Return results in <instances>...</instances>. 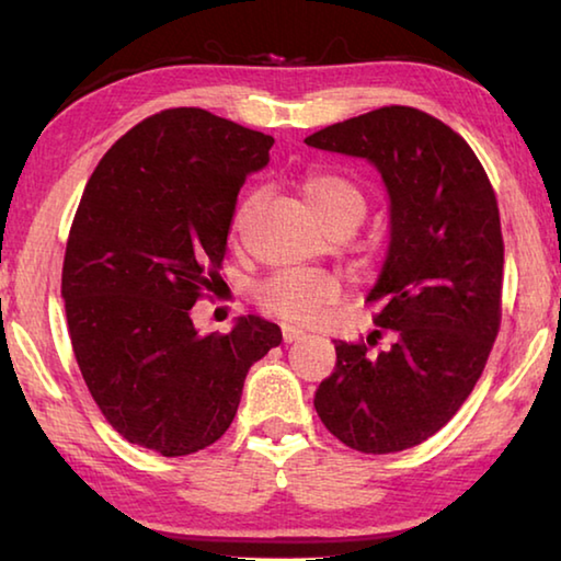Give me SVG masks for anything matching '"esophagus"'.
<instances>
[{
  "mask_svg": "<svg viewBox=\"0 0 561 561\" xmlns=\"http://www.w3.org/2000/svg\"><path fill=\"white\" fill-rule=\"evenodd\" d=\"M282 336H284V341H287V344H294V341L304 339V331H301V329H297V327L284 324V327H282Z\"/></svg>",
  "mask_w": 561,
  "mask_h": 561,
  "instance_id": "esophagus-1",
  "label": "esophagus"
}]
</instances>
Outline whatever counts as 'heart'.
Returning <instances> with one entry per match:
<instances>
[{"label": "heart", "instance_id": "b5f03b06", "mask_svg": "<svg viewBox=\"0 0 561 561\" xmlns=\"http://www.w3.org/2000/svg\"><path fill=\"white\" fill-rule=\"evenodd\" d=\"M301 195L309 210L321 222L331 227L344 217L360 220L366 210L364 195L348 183V180L329 173H311L301 180ZM237 215L234 225H240ZM341 291V284L334 274L321 270L287 267L270 274L257 287L260 304L272 314H279L289 321H311L329 301H334Z\"/></svg>", "mask_w": 561, "mask_h": 561}]
</instances>
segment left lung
<instances>
[{
    "label": "left lung",
    "mask_w": 561,
    "mask_h": 561,
    "mask_svg": "<svg viewBox=\"0 0 561 561\" xmlns=\"http://www.w3.org/2000/svg\"><path fill=\"white\" fill-rule=\"evenodd\" d=\"M304 144L364 158L391 201V242L368 301L391 348L336 341V366L314 408L358 453L428 440L458 413L500 331L502 244L495 190L472 148L443 121L383 106L317 130Z\"/></svg>",
    "instance_id": "1"
}]
</instances>
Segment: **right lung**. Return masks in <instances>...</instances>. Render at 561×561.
<instances>
[{
  "label": "right lung",
  "mask_w": 561,
  "mask_h": 561,
  "mask_svg": "<svg viewBox=\"0 0 561 561\" xmlns=\"http://www.w3.org/2000/svg\"><path fill=\"white\" fill-rule=\"evenodd\" d=\"M272 144L210 111H160L111 146L76 210L61 272L73 356L113 428L165 458L222 438L250 366L282 341L252 314L207 336L190 317Z\"/></svg>",
  "instance_id": "1"
}]
</instances>
